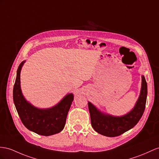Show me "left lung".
I'll use <instances>...</instances> for the list:
<instances>
[{
	"mask_svg": "<svg viewBox=\"0 0 159 159\" xmlns=\"http://www.w3.org/2000/svg\"><path fill=\"white\" fill-rule=\"evenodd\" d=\"M147 97V83L142 76V88L139 98L132 110L121 117H113L101 113L90 102L88 103L92 127L97 132L108 137L120 136L135 126L145 109Z\"/></svg>",
	"mask_w": 159,
	"mask_h": 159,
	"instance_id": "obj_1",
	"label": "left lung"
}]
</instances>
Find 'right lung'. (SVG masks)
<instances>
[{
    "instance_id": "obj_1",
    "label": "right lung",
    "mask_w": 159,
    "mask_h": 159,
    "mask_svg": "<svg viewBox=\"0 0 159 159\" xmlns=\"http://www.w3.org/2000/svg\"><path fill=\"white\" fill-rule=\"evenodd\" d=\"M25 63L19 64L13 87V101L22 123L25 127L42 136H51L59 133L66 124L68 112L73 101V95L68 94L58 105L50 109L35 107L24 98L20 87V72Z\"/></svg>"
}]
</instances>
